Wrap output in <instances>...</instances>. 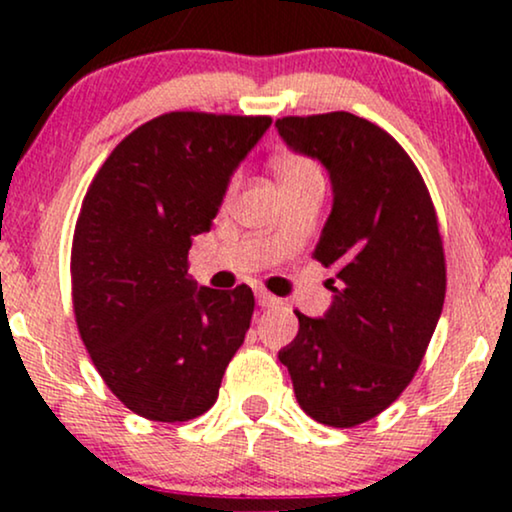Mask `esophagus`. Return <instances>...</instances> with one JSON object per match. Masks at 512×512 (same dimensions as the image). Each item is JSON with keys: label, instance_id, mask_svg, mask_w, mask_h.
<instances>
[{"label": "esophagus", "instance_id": "34e87169", "mask_svg": "<svg viewBox=\"0 0 512 512\" xmlns=\"http://www.w3.org/2000/svg\"><path fill=\"white\" fill-rule=\"evenodd\" d=\"M255 296H257V303H260V305H262V308H272V305H276V303H279V298H276V296H272V293H267V291H264V289H260V291H257V293H255Z\"/></svg>", "mask_w": 512, "mask_h": 512}]
</instances>
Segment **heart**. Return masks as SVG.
Wrapping results in <instances>:
<instances>
[{
	"mask_svg": "<svg viewBox=\"0 0 512 512\" xmlns=\"http://www.w3.org/2000/svg\"><path fill=\"white\" fill-rule=\"evenodd\" d=\"M276 175H279L281 185H284V182L313 178V175H320V170L305 156H284L276 161ZM233 190H236V180L231 182V192Z\"/></svg>",
	"mask_w": 512,
	"mask_h": 512,
	"instance_id": "obj_1",
	"label": "heart"
}]
</instances>
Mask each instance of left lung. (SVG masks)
<instances>
[{
    "label": "left lung",
    "instance_id": "obj_1",
    "mask_svg": "<svg viewBox=\"0 0 512 512\" xmlns=\"http://www.w3.org/2000/svg\"><path fill=\"white\" fill-rule=\"evenodd\" d=\"M296 154L317 158L332 211L315 260L332 267V305L298 313L279 351L298 404L325 426L351 428L390 407L421 366L445 301L436 209L407 151L351 113L276 120Z\"/></svg>",
    "mask_w": 512,
    "mask_h": 512
}]
</instances>
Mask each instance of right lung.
Wrapping results in <instances>:
<instances>
[{
    "label": "right lung",
    "mask_w": 512,
    "mask_h": 512,
    "mask_svg": "<svg viewBox=\"0 0 512 512\" xmlns=\"http://www.w3.org/2000/svg\"><path fill=\"white\" fill-rule=\"evenodd\" d=\"M272 117L168 113L115 146L88 187L72 243L76 327L113 395L151 421L214 407L250 327V286L187 276L192 238Z\"/></svg>",
    "instance_id": "obj_1"
}]
</instances>
